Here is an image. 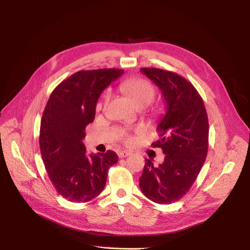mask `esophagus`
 <instances>
[{"instance_id": "esophagus-1", "label": "esophagus", "mask_w": 250, "mask_h": 250, "mask_svg": "<svg viewBox=\"0 0 250 250\" xmlns=\"http://www.w3.org/2000/svg\"><path fill=\"white\" fill-rule=\"evenodd\" d=\"M130 153L129 151H126V150H124V151H121L120 153H118V157H120V158H125V157H127V156H129Z\"/></svg>"}]
</instances>
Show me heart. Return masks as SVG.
I'll return each instance as SVG.
<instances>
[{
	"label": "heart",
	"mask_w": 250,
	"mask_h": 250,
	"mask_svg": "<svg viewBox=\"0 0 250 250\" xmlns=\"http://www.w3.org/2000/svg\"><path fill=\"white\" fill-rule=\"evenodd\" d=\"M121 90L136 106L140 108H144L150 105L154 101L156 96L155 88L147 80H145V79L141 78L127 79V80L121 84ZM143 133V127H139L138 129H136L137 135H142ZM123 137L126 144H129V145H132L136 141V138L129 134H123Z\"/></svg>",
	"instance_id": "heart-1"
}]
</instances>
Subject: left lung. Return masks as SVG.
Here are the masks:
<instances>
[{
    "mask_svg": "<svg viewBox=\"0 0 250 250\" xmlns=\"http://www.w3.org/2000/svg\"><path fill=\"white\" fill-rule=\"evenodd\" d=\"M161 91L166 112L157 125L160 140L153 143L165 154L154 166L146 159L140 188L157 204H171L185 195L198 177L208 147V121L199 92L185 78L169 71L142 68Z\"/></svg>",
    "mask_w": 250,
    "mask_h": 250,
    "instance_id": "1",
    "label": "left lung"
}]
</instances>
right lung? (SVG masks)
Listing matches in <instances>:
<instances>
[{"mask_svg": "<svg viewBox=\"0 0 250 250\" xmlns=\"http://www.w3.org/2000/svg\"><path fill=\"white\" fill-rule=\"evenodd\" d=\"M123 74L120 69L79 71L59 84L46 103L39 147L51 183L70 202L96 198L106 185L109 167L118 161L113 151L87 155L83 139L102 91Z\"/></svg>", "mask_w": 250, "mask_h": 250, "instance_id": "right-lung-1", "label": "right lung"}]
</instances>
